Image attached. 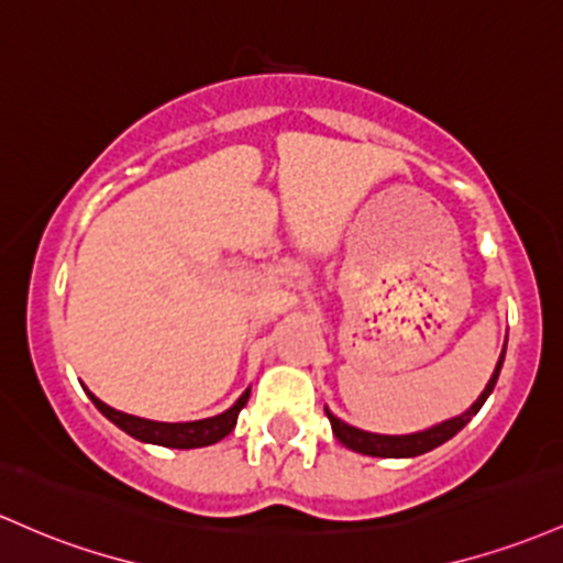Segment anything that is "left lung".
I'll return each mask as SVG.
<instances>
[{"instance_id": "8db88e82", "label": "left lung", "mask_w": 563, "mask_h": 563, "mask_svg": "<svg viewBox=\"0 0 563 563\" xmlns=\"http://www.w3.org/2000/svg\"><path fill=\"white\" fill-rule=\"evenodd\" d=\"M505 347H508V336H505ZM505 347H503V352H499V361H497V366H494L492 379L486 382L484 393L475 398V404L467 411L456 413V417H452V419H443V422L432 424V428L406 432V435H382V432H368L361 428H352V424L342 422L339 417H333V413L329 411V406H325V417H329L333 435H336V441L342 443V446L352 449V452L368 454V456H385V460H409V456L432 452V449H438L441 443H446L449 438H454L456 432L465 428L475 413L481 411V406L486 404V398H489L494 385H497V379H499V368H503V363H505Z\"/></svg>"}]
</instances>
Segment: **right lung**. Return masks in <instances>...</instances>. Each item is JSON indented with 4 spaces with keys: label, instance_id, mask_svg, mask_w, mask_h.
Returning <instances> with one entry per match:
<instances>
[{
    "label": "right lung",
    "instance_id": "obj_1",
    "mask_svg": "<svg viewBox=\"0 0 563 563\" xmlns=\"http://www.w3.org/2000/svg\"><path fill=\"white\" fill-rule=\"evenodd\" d=\"M85 393H88L92 406H96L109 422H114L117 428L125 430L128 435L135 438V441L154 443V446H165V449H200V446H211V443H219L221 438L230 435L234 424H238V413L243 411L245 404H249L251 387L240 395L227 411L216 413V417H208V419H195V422H154V419L133 417V413L111 409V406L103 404L101 398H96L90 390Z\"/></svg>",
    "mask_w": 563,
    "mask_h": 563
}]
</instances>
